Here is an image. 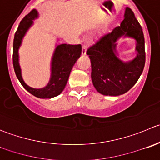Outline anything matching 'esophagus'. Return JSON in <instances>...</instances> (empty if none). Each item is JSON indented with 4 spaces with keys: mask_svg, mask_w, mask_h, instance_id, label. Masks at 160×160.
<instances>
[{
    "mask_svg": "<svg viewBox=\"0 0 160 160\" xmlns=\"http://www.w3.org/2000/svg\"><path fill=\"white\" fill-rule=\"evenodd\" d=\"M82 55L83 56H85L87 55V46L85 44H83V47H82V52H81Z\"/></svg>",
    "mask_w": 160,
    "mask_h": 160,
    "instance_id": "esophagus-1",
    "label": "esophagus"
}]
</instances>
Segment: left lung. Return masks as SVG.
<instances>
[{
    "label": "left lung",
    "mask_w": 160,
    "mask_h": 160,
    "mask_svg": "<svg viewBox=\"0 0 160 160\" xmlns=\"http://www.w3.org/2000/svg\"><path fill=\"white\" fill-rule=\"evenodd\" d=\"M120 26L102 37L87 52L91 63V80L96 91L103 95L118 96L128 92L138 80L145 63V38L138 21L127 7ZM121 37L132 38L136 42V56L123 61L116 47Z\"/></svg>",
    "instance_id": "1"
}]
</instances>
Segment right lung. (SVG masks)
<instances>
[{
  "instance_id": "add662e5",
  "label": "right lung",
  "mask_w": 160,
  "mask_h": 160,
  "mask_svg": "<svg viewBox=\"0 0 160 160\" xmlns=\"http://www.w3.org/2000/svg\"><path fill=\"white\" fill-rule=\"evenodd\" d=\"M38 17V12L33 9L20 22L14 37L12 58L13 66L17 78L28 92L39 98H52L59 95L64 90L71 70L81 55L82 48L80 44H57L51 61V76L48 84L42 88H33L29 87L25 83L22 76L18 50L22 45L25 35L29 28L33 25V20L37 19Z\"/></svg>"
}]
</instances>
